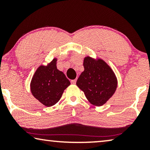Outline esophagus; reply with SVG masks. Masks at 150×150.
<instances>
[{"mask_svg": "<svg viewBox=\"0 0 150 150\" xmlns=\"http://www.w3.org/2000/svg\"><path fill=\"white\" fill-rule=\"evenodd\" d=\"M76 81H77V79L71 80V84H75V83H76Z\"/></svg>", "mask_w": 150, "mask_h": 150, "instance_id": "34e87169", "label": "esophagus"}]
</instances>
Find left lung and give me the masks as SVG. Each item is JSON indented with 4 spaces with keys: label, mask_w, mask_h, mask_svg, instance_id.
I'll return each instance as SVG.
<instances>
[{
    "label": "left lung",
    "mask_w": 150,
    "mask_h": 150,
    "mask_svg": "<svg viewBox=\"0 0 150 150\" xmlns=\"http://www.w3.org/2000/svg\"><path fill=\"white\" fill-rule=\"evenodd\" d=\"M84 71L76 84L84 92L88 100L95 106H102L115 93L117 80L110 67L101 59L85 58Z\"/></svg>",
    "instance_id": "1"
}]
</instances>
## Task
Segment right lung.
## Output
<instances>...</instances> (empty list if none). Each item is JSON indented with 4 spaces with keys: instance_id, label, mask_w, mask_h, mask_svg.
<instances>
[{
    "instance_id": "add662e5",
    "label": "right lung",
    "mask_w": 150,
    "mask_h": 150,
    "mask_svg": "<svg viewBox=\"0 0 150 150\" xmlns=\"http://www.w3.org/2000/svg\"><path fill=\"white\" fill-rule=\"evenodd\" d=\"M56 59L47 66L42 65L34 73L30 85L31 92L43 105L52 106L61 98L70 81L56 67Z\"/></svg>"
}]
</instances>
